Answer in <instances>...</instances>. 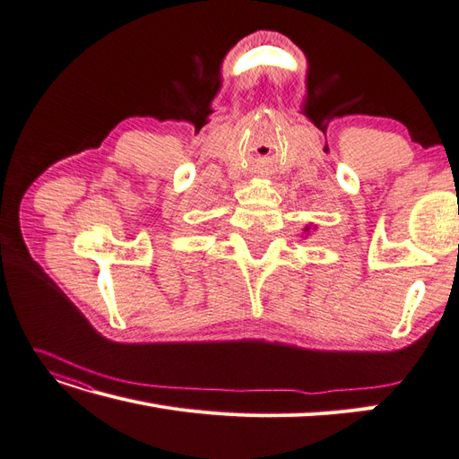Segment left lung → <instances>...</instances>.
<instances>
[{
	"mask_svg": "<svg viewBox=\"0 0 459 459\" xmlns=\"http://www.w3.org/2000/svg\"><path fill=\"white\" fill-rule=\"evenodd\" d=\"M304 230H307V232H308V230H310V227H307V229H304Z\"/></svg>",
	"mask_w": 459,
	"mask_h": 459,
	"instance_id": "8db88e82",
	"label": "left lung"
}]
</instances>
